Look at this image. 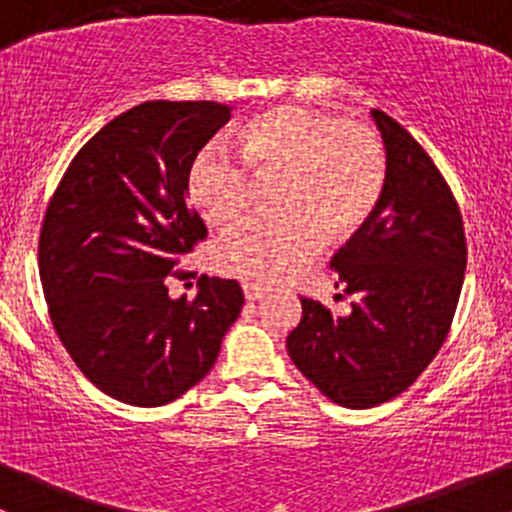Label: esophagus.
Masks as SVG:
<instances>
[{"instance_id": "obj_1", "label": "esophagus", "mask_w": 512, "mask_h": 512, "mask_svg": "<svg viewBox=\"0 0 512 512\" xmlns=\"http://www.w3.org/2000/svg\"><path fill=\"white\" fill-rule=\"evenodd\" d=\"M244 295L246 300H258L263 295V288L258 283H244Z\"/></svg>"}]
</instances>
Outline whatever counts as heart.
I'll list each match as a JSON object with an SVG mask.
<instances>
[{
	"instance_id": "heart-1",
	"label": "heart",
	"mask_w": 512,
	"mask_h": 512,
	"mask_svg": "<svg viewBox=\"0 0 512 512\" xmlns=\"http://www.w3.org/2000/svg\"><path fill=\"white\" fill-rule=\"evenodd\" d=\"M236 155L202 150L187 172V194L214 226L249 212L254 182H276V217L251 219L219 239L212 266L221 276L278 283L318 256L345 244L377 212L387 187V147L370 125L308 105H276L236 133Z\"/></svg>"
}]
</instances>
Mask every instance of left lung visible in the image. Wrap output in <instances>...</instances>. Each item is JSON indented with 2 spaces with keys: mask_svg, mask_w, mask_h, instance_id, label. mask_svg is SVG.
<instances>
[{
  "mask_svg": "<svg viewBox=\"0 0 512 512\" xmlns=\"http://www.w3.org/2000/svg\"><path fill=\"white\" fill-rule=\"evenodd\" d=\"M387 147V187L370 224L333 256L352 310L300 298L286 347L320 392L347 409L389 402L444 345L466 273V234L449 182L429 152L384 110H372ZM342 298V295H340Z\"/></svg>",
  "mask_w": 512,
  "mask_h": 512,
  "instance_id": "left-lung-1",
  "label": "left lung"
}]
</instances>
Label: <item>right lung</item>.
<instances>
[{"mask_svg":"<svg viewBox=\"0 0 512 512\" xmlns=\"http://www.w3.org/2000/svg\"><path fill=\"white\" fill-rule=\"evenodd\" d=\"M214 100H147L110 120L63 172L39 236V276L56 335L93 384L133 407H162L202 382L244 291L199 278L172 300L179 258L207 239L187 204L197 152L229 123ZM197 276V273H194Z\"/></svg>","mask_w":512,"mask_h":512,"instance_id":"obj_1","label":"right lung"}]
</instances>
